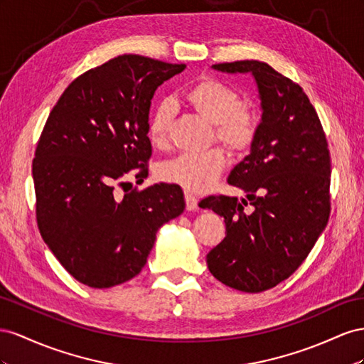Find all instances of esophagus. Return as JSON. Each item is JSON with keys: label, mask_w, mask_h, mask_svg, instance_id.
I'll list each match as a JSON object with an SVG mask.
<instances>
[{"label": "esophagus", "mask_w": 364, "mask_h": 364, "mask_svg": "<svg viewBox=\"0 0 364 364\" xmlns=\"http://www.w3.org/2000/svg\"><path fill=\"white\" fill-rule=\"evenodd\" d=\"M184 200H186V209H188V210H196V207H198V198H196V196H193L189 192H186L184 193Z\"/></svg>", "instance_id": "esophagus-1"}]
</instances>
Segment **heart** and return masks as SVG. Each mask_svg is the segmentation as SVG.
<instances>
[{"label":"heart","mask_w":364,"mask_h":364,"mask_svg":"<svg viewBox=\"0 0 364 364\" xmlns=\"http://www.w3.org/2000/svg\"><path fill=\"white\" fill-rule=\"evenodd\" d=\"M183 99L196 114L213 123L215 139L224 146L235 154L252 149L257 136V117L252 109L241 107V96L236 90L218 79L203 77L183 91ZM171 122L172 105L163 102L148 123V137L155 148L168 144ZM225 164V152L221 148H212L200 154H181L164 161L159 168V176L166 183L201 193L213 188Z\"/></svg>","instance_id":"heart-1"}]
</instances>
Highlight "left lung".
Instances as JSON below:
<instances>
[{"label":"left lung","instance_id":"obj_1","mask_svg":"<svg viewBox=\"0 0 364 364\" xmlns=\"http://www.w3.org/2000/svg\"><path fill=\"white\" fill-rule=\"evenodd\" d=\"M212 68L252 73L262 116L250 154L227 180L245 198L220 195L200 203L224 218L227 232L207 255V267L227 287L261 293L291 276L325 230L331 209L328 141L302 87L265 62ZM247 203L252 214L243 210Z\"/></svg>","mask_w":364,"mask_h":364}]
</instances>
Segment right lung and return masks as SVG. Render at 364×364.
I'll return each mask as SVG.
<instances>
[{
    "label": "right lung",
    "instance_id": "1",
    "mask_svg": "<svg viewBox=\"0 0 364 364\" xmlns=\"http://www.w3.org/2000/svg\"><path fill=\"white\" fill-rule=\"evenodd\" d=\"M184 68L117 56L73 80L50 112L32 169L36 220L51 253L80 284L109 288L137 276L159 228L184 210L176 184L114 196L129 171L148 175L151 100Z\"/></svg>",
    "mask_w": 364,
    "mask_h": 364
}]
</instances>
